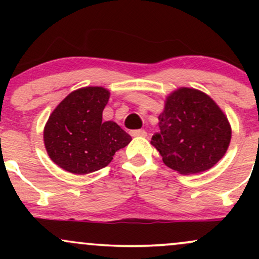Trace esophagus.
I'll return each mask as SVG.
<instances>
[{"label":"esophagus","mask_w":259,"mask_h":259,"mask_svg":"<svg viewBox=\"0 0 259 259\" xmlns=\"http://www.w3.org/2000/svg\"><path fill=\"white\" fill-rule=\"evenodd\" d=\"M130 134H132V136H140V138H145V136L147 135V133L145 132V130H142V129L132 130V132H130Z\"/></svg>","instance_id":"1"}]
</instances>
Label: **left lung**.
Listing matches in <instances>:
<instances>
[{
  "label": "left lung",
  "instance_id": "1",
  "mask_svg": "<svg viewBox=\"0 0 259 259\" xmlns=\"http://www.w3.org/2000/svg\"><path fill=\"white\" fill-rule=\"evenodd\" d=\"M158 120L160 132L151 144L164 164L180 174L210 169L230 144L228 118L209 96L195 89L183 88L168 96Z\"/></svg>",
  "mask_w": 259,
  "mask_h": 259
}]
</instances>
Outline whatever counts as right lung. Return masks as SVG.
<instances>
[{
    "label": "right lung",
    "mask_w": 259,
    "mask_h": 259,
    "mask_svg": "<svg viewBox=\"0 0 259 259\" xmlns=\"http://www.w3.org/2000/svg\"><path fill=\"white\" fill-rule=\"evenodd\" d=\"M109 91L90 86L73 91L56 107L44 130L47 153L73 174H89L107 167L132 136L114 121H102Z\"/></svg>",
    "instance_id": "right-lung-1"
}]
</instances>
